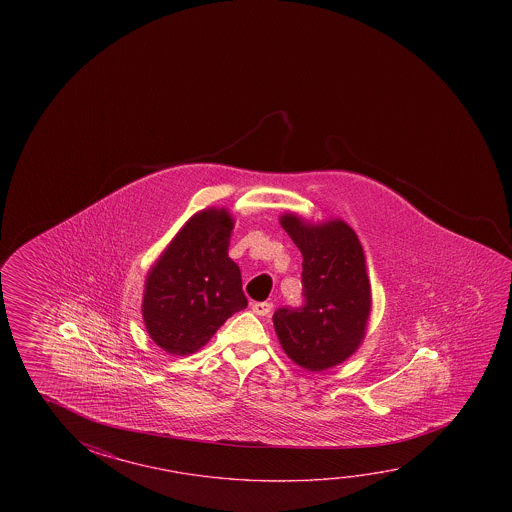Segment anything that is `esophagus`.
<instances>
[{"instance_id":"obj_1","label":"esophagus","mask_w":512,"mask_h":512,"mask_svg":"<svg viewBox=\"0 0 512 512\" xmlns=\"http://www.w3.org/2000/svg\"><path fill=\"white\" fill-rule=\"evenodd\" d=\"M253 312L259 314V316H268L271 309H273V303L269 302H257L252 305Z\"/></svg>"}]
</instances>
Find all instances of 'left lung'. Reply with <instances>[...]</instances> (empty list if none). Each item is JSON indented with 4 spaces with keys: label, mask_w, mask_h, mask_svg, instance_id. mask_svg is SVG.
I'll list each match as a JSON object with an SVG mask.
<instances>
[{
    "label": "left lung",
    "mask_w": 512,
    "mask_h": 512,
    "mask_svg": "<svg viewBox=\"0 0 512 512\" xmlns=\"http://www.w3.org/2000/svg\"><path fill=\"white\" fill-rule=\"evenodd\" d=\"M280 223L303 255V302L280 307L275 330L298 366L323 371L346 361L364 337L371 309L364 252L344 221L310 227L287 214Z\"/></svg>",
    "instance_id": "8db88e82"
}]
</instances>
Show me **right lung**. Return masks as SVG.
Instances as JSON below:
<instances>
[{
	"instance_id": "right-lung-1",
	"label": "right lung",
	"mask_w": 512,
	"mask_h": 512,
	"mask_svg": "<svg viewBox=\"0 0 512 512\" xmlns=\"http://www.w3.org/2000/svg\"><path fill=\"white\" fill-rule=\"evenodd\" d=\"M232 219L203 210L185 223L146 280L143 316L162 350H200L225 321L246 309L241 269L228 257Z\"/></svg>"
}]
</instances>
